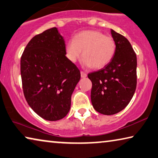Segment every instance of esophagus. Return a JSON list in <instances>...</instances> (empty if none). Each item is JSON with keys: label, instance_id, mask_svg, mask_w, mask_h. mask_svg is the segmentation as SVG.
Masks as SVG:
<instances>
[{"label": "esophagus", "instance_id": "esophagus-1", "mask_svg": "<svg viewBox=\"0 0 158 158\" xmlns=\"http://www.w3.org/2000/svg\"><path fill=\"white\" fill-rule=\"evenodd\" d=\"M86 76H87L86 73H85V72L83 71H81V77L82 78H85V77H86Z\"/></svg>", "mask_w": 158, "mask_h": 158}]
</instances>
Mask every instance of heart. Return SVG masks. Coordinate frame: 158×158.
Segmentation results:
<instances>
[{
    "label": "heart",
    "mask_w": 158,
    "mask_h": 158,
    "mask_svg": "<svg viewBox=\"0 0 158 158\" xmlns=\"http://www.w3.org/2000/svg\"><path fill=\"white\" fill-rule=\"evenodd\" d=\"M83 64L94 69H101L112 61L116 51L113 38L99 31L79 32L65 46V55L70 62H75L81 56Z\"/></svg>",
    "instance_id": "b5f03b06"
}]
</instances>
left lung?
I'll use <instances>...</instances> for the list:
<instances>
[{"instance_id": "8db88e82", "label": "left lung", "mask_w": 158, "mask_h": 158, "mask_svg": "<svg viewBox=\"0 0 158 158\" xmlns=\"http://www.w3.org/2000/svg\"><path fill=\"white\" fill-rule=\"evenodd\" d=\"M116 43L112 61L104 68L88 74L92 82L93 106L102 114L111 115L127 107L136 88L137 60L131 44L124 36L111 29Z\"/></svg>"}]
</instances>
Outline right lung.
<instances>
[{
	"label": "right lung",
	"instance_id": "obj_1",
	"mask_svg": "<svg viewBox=\"0 0 158 158\" xmlns=\"http://www.w3.org/2000/svg\"><path fill=\"white\" fill-rule=\"evenodd\" d=\"M20 72L25 98L46 120L66 116L81 74L65 56V44L56 27L34 36L22 55Z\"/></svg>",
	"mask_w": 158,
	"mask_h": 158
}]
</instances>
